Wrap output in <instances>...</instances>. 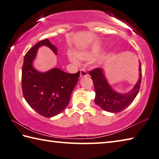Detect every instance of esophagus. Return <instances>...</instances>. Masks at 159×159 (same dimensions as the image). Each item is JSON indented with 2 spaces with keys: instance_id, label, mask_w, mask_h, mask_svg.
<instances>
[{
  "instance_id": "34e87169",
  "label": "esophagus",
  "mask_w": 159,
  "mask_h": 159,
  "mask_svg": "<svg viewBox=\"0 0 159 159\" xmlns=\"http://www.w3.org/2000/svg\"><path fill=\"white\" fill-rule=\"evenodd\" d=\"M88 75L87 72L84 69H80V77H87Z\"/></svg>"
}]
</instances>
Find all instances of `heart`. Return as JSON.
Masks as SVG:
<instances>
[{"label": "heart", "instance_id": "heart-1", "mask_svg": "<svg viewBox=\"0 0 159 159\" xmlns=\"http://www.w3.org/2000/svg\"><path fill=\"white\" fill-rule=\"evenodd\" d=\"M99 55L98 49H93L88 52H78L75 53V57L83 61H90L94 59ZM72 61H75L73 57H70Z\"/></svg>", "mask_w": 159, "mask_h": 159}]
</instances>
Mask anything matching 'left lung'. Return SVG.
Listing matches in <instances>:
<instances>
[{
	"label": "left lung",
	"instance_id": "left-lung-1",
	"mask_svg": "<svg viewBox=\"0 0 159 159\" xmlns=\"http://www.w3.org/2000/svg\"><path fill=\"white\" fill-rule=\"evenodd\" d=\"M140 77L130 92L120 94L115 92L108 84L102 68H96L89 71L95 88V103L107 112L116 113L124 110L133 101L141 84L142 68L140 61Z\"/></svg>",
	"mask_w": 159,
	"mask_h": 159
}]
</instances>
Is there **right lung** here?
<instances>
[{
    "label": "right lung",
    "mask_w": 159,
    "mask_h": 159,
    "mask_svg": "<svg viewBox=\"0 0 159 159\" xmlns=\"http://www.w3.org/2000/svg\"><path fill=\"white\" fill-rule=\"evenodd\" d=\"M49 47L56 54L58 48L44 39L36 43L25 55L21 74L22 93L33 110L44 117H52L61 113L68 105L71 93L80 77L76 73H66L53 68L44 73L35 70L32 66L38 49Z\"/></svg>",
    "instance_id": "1"
}]
</instances>
